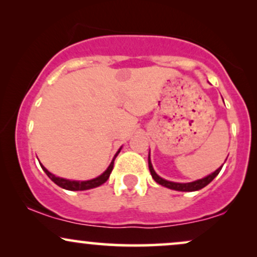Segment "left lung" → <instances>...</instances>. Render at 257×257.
<instances>
[{
    "instance_id": "1",
    "label": "left lung",
    "mask_w": 257,
    "mask_h": 257,
    "mask_svg": "<svg viewBox=\"0 0 257 257\" xmlns=\"http://www.w3.org/2000/svg\"><path fill=\"white\" fill-rule=\"evenodd\" d=\"M149 168H150V173H151L153 180H155L156 182H158L159 185L164 186V187H168V188H172V190L182 191V192H193V191H198V190H200V188L205 187V186L208 184H210V182L213 181L215 178H216L217 174L220 173L221 168H222V167H220L219 169L215 170L213 174L208 175L206 178L197 180V181H193V182H188V184H179V182L167 181V180L162 179L161 176H158L157 174H156L155 170H153L151 161H150V156H149Z\"/></svg>"
}]
</instances>
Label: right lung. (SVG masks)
Here are the masks:
<instances>
[{"label":"right lung","instance_id":"right-lung-1","mask_svg":"<svg viewBox=\"0 0 257 257\" xmlns=\"http://www.w3.org/2000/svg\"><path fill=\"white\" fill-rule=\"evenodd\" d=\"M120 151V150H119ZM119 151L116 153V156H114V158L117 157V155H118ZM114 158L112 159L110 167L107 168V169L105 170L104 173L101 174V175L98 176V178L93 179V180H88V181H71V180H66V179H63V178H58V176L53 175L52 173H49L48 170L44 168L42 164H41V167H42V169L44 170V173L48 175V178L52 180L54 184H57L58 186H60V187L65 188V190H69V191H84V190H89V188H94V187H98V186L102 185L104 182L107 181V179L110 178V174L112 172V169H113V162H114Z\"/></svg>","mask_w":257,"mask_h":257}]
</instances>
